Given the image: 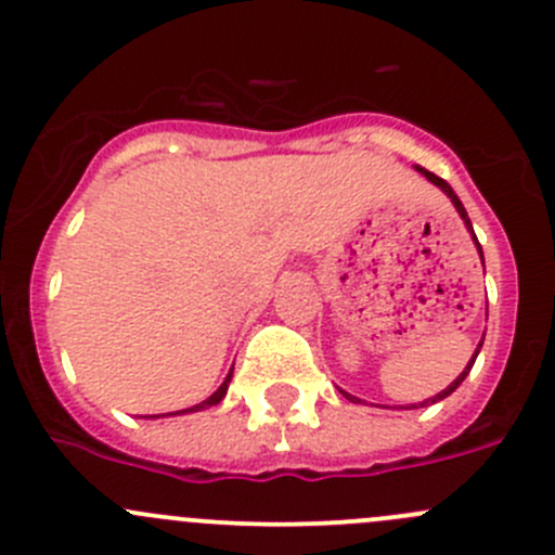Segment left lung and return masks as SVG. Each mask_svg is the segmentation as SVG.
<instances>
[{
  "mask_svg": "<svg viewBox=\"0 0 555 555\" xmlns=\"http://www.w3.org/2000/svg\"><path fill=\"white\" fill-rule=\"evenodd\" d=\"M416 171H418V173H424V177H427V179H429V182H433V184H438V188H440V190H443V193H446V195H449V198H451V204H453V209H456V211H459V217H462L464 228H467V233H469V236H473V242H475V246H478V255H480V262H483V249H480L478 238H475V231H473V222H469V217H467V209H464V206H462V201H459V195H456V193H453V190H451V184H449V182H446V179L435 177V173H433V171L422 169V166H416ZM480 346H483V338H480L478 349H475L473 360H469V362H467V367H464V371H462V373H459V376H456V378H453V382H451L449 386H446V389H443V391H438V395H435V397H429V400L418 402V405H408V408H424V405H433V402H440V400H446V397H449V395H451V391H456V389H459V384H462V382H464V378H467V373H469V371H473V365H475V357H478V354H480ZM340 391H344V389H340ZM344 397H346V400H351V402H362V400H360V397L349 395V391H344Z\"/></svg>",
  "mask_w": 555,
  "mask_h": 555,
  "instance_id": "left-lung-1",
  "label": "left lung"
}]
</instances>
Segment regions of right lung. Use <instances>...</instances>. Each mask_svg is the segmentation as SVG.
Masks as SVG:
<instances>
[{"label":"right lung","mask_w":555,"mask_h":555,"mask_svg":"<svg viewBox=\"0 0 555 555\" xmlns=\"http://www.w3.org/2000/svg\"><path fill=\"white\" fill-rule=\"evenodd\" d=\"M231 378H233V367H231V373H228L225 376V382L220 384V389L215 391V395H209L206 397L204 402H198V405H190V408H184V411H171V413H160V416H182V413H195V411H204V408H211V405H220L222 402V397L228 395V386H231ZM160 416H144V418H160Z\"/></svg>","instance_id":"1"}]
</instances>
